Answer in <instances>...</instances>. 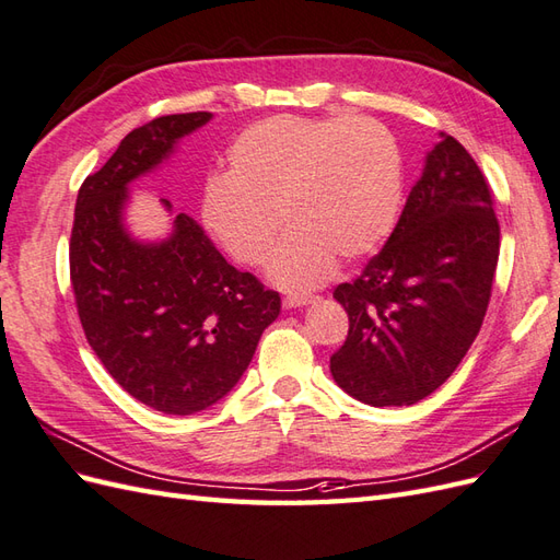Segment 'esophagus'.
<instances>
[{
  "instance_id": "34e87169",
  "label": "esophagus",
  "mask_w": 560,
  "mask_h": 560,
  "mask_svg": "<svg viewBox=\"0 0 560 560\" xmlns=\"http://www.w3.org/2000/svg\"><path fill=\"white\" fill-rule=\"evenodd\" d=\"M307 303H312V295H298V293H293V295H285L283 298V307H303Z\"/></svg>"
}]
</instances>
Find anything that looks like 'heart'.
<instances>
[{"mask_svg": "<svg viewBox=\"0 0 560 560\" xmlns=\"http://www.w3.org/2000/svg\"><path fill=\"white\" fill-rule=\"evenodd\" d=\"M402 163L393 135L371 118L277 116L229 149L226 175L203 186V220L238 262L271 260L283 289H312L340 260L374 253L397 220Z\"/></svg>", "mask_w": 560, "mask_h": 560, "instance_id": "b5f03b06", "label": "heart"}]
</instances>
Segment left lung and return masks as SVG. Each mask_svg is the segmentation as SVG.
<instances>
[{"label": "left lung", "mask_w": 560, "mask_h": 560, "mask_svg": "<svg viewBox=\"0 0 560 560\" xmlns=\"http://www.w3.org/2000/svg\"><path fill=\"white\" fill-rule=\"evenodd\" d=\"M499 260L492 189L472 155L440 132L388 243L338 283L348 338L331 354L342 390L371 407L435 393L476 340Z\"/></svg>", "instance_id": "obj_1"}]
</instances>
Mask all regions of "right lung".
<instances>
[{
    "label": "right lung",
    "mask_w": 560,
    "mask_h": 560,
    "mask_svg": "<svg viewBox=\"0 0 560 560\" xmlns=\"http://www.w3.org/2000/svg\"><path fill=\"white\" fill-rule=\"evenodd\" d=\"M210 118L208 110L177 113L127 135L82 182L68 243L90 348L125 393L177 417L234 388L281 310L279 293L229 265L189 214L179 212L175 234L158 246H141L122 229L127 184Z\"/></svg>",
    "instance_id": "1"
}]
</instances>
